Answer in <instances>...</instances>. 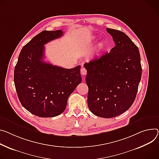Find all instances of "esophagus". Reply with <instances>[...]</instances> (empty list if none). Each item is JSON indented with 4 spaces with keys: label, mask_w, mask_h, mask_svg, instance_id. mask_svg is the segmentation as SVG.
<instances>
[{
    "label": "esophagus",
    "mask_w": 159,
    "mask_h": 159,
    "mask_svg": "<svg viewBox=\"0 0 159 159\" xmlns=\"http://www.w3.org/2000/svg\"><path fill=\"white\" fill-rule=\"evenodd\" d=\"M80 73L82 75H85L86 74H87V70H86V69L84 68V67H82L81 69H80Z\"/></svg>",
    "instance_id": "1"
}]
</instances>
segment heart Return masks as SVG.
Returning <instances> with one entry per match:
<instances>
[{"label": "heart", "mask_w": 159, "mask_h": 159, "mask_svg": "<svg viewBox=\"0 0 159 159\" xmlns=\"http://www.w3.org/2000/svg\"><path fill=\"white\" fill-rule=\"evenodd\" d=\"M96 39V37L93 36V37H92L91 38H90V41H92L93 40H94V39ZM106 46H107V42H106L105 41L103 40V41L100 42L99 43V44H98V46H97L98 51H102V50L105 49Z\"/></svg>", "instance_id": "heart-1"}]
</instances>
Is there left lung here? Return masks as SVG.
Returning a JSON list of instances; mask_svg holds the SVG:
<instances>
[{"label":"left lung","instance_id":"left-lung-1","mask_svg":"<svg viewBox=\"0 0 159 159\" xmlns=\"http://www.w3.org/2000/svg\"><path fill=\"white\" fill-rule=\"evenodd\" d=\"M115 44L110 52L84 64L88 104L96 116L112 118L131 107L136 98L142 68L138 48L124 32L107 28Z\"/></svg>","mask_w":159,"mask_h":159}]
</instances>
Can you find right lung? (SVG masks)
Listing matches in <instances>:
<instances>
[{
	"instance_id": "add662e5",
	"label": "right lung",
	"mask_w": 159,
	"mask_h": 159,
	"mask_svg": "<svg viewBox=\"0 0 159 159\" xmlns=\"http://www.w3.org/2000/svg\"><path fill=\"white\" fill-rule=\"evenodd\" d=\"M63 34L61 30L37 34L23 47L14 68V82L21 104L40 117L62 113L68 97L82 81L80 66L67 69L43 61L44 45Z\"/></svg>"
}]
</instances>
